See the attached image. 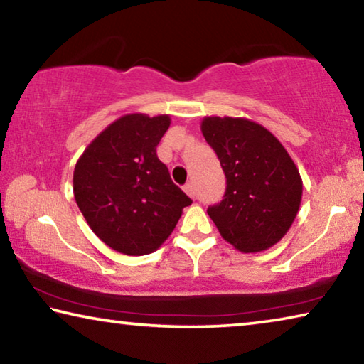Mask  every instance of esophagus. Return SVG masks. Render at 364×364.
Segmentation results:
<instances>
[{
	"label": "esophagus",
	"mask_w": 364,
	"mask_h": 364,
	"mask_svg": "<svg viewBox=\"0 0 364 364\" xmlns=\"http://www.w3.org/2000/svg\"><path fill=\"white\" fill-rule=\"evenodd\" d=\"M184 193H186L189 197H193V199H194V196H196V193H194V184H193V183H186V184H184Z\"/></svg>",
	"instance_id": "34e87169"
}]
</instances>
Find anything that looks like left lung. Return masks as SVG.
Returning <instances> with one entry per match:
<instances>
[{
    "mask_svg": "<svg viewBox=\"0 0 364 364\" xmlns=\"http://www.w3.org/2000/svg\"><path fill=\"white\" fill-rule=\"evenodd\" d=\"M202 134L226 176L225 199L208 207L221 237L242 254H257L286 236L297 217L304 183L286 147L244 117H204Z\"/></svg>",
    "mask_w": 364,
    "mask_h": 364,
    "instance_id": "left-lung-1",
    "label": "left lung"
}]
</instances>
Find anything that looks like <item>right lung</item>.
I'll list each match as a JSON object with an SVG mask.
<instances>
[{
  "label": "right lung",
  "mask_w": 364,
  "mask_h": 364,
  "mask_svg": "<svg viewBox=\"0 0 364 364\" xmlns=\"http://www.w3.org/2000/svg\"><path fill=\"white\" fill-rule=\"evenodd\" d=\"M170 123L167 114L122 115L77 160L73 196L80 212L96 236L120 254L156 252L193 202L157 157Z\"/></svg>",
  "instance_id": "obj_1"
}]
</instances>
